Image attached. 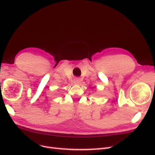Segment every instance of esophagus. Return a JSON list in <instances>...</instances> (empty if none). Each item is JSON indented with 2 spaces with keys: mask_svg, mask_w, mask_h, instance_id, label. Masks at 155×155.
<instances>
[{
  "mask_svg": "<svg viewBox=\"0 0 155 155\" xmlns=\"http://www.w3.org/2000/svg\"><path fill=\"white\" fill-rule=\"evenodd\" d=\"M74 84H80V82H81V81H80V78H74Z\"/></svg>",
  "mask_w": 155,
  "mask_h": 155,
  "instance_id": "obj_1",
  "label": "esophagus"
}]
</instances>
